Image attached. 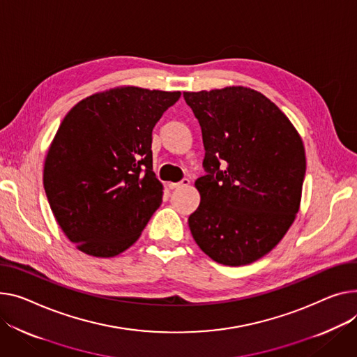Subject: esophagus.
<instances>
[{"instance_id":"1","label":"esophagus","mask_w":357,"mask_h":357,"mask_svg":"<svg viewBox=\"0 0 357 357\" xmlns=\"http://www.w3.org/2000/svg\"><path fill=\"white\" fill-rule=\"evenodd\" d=\"M186 186H189V179H186V178L178 183H169L171 189H181V188H186Z\"/></svg>"}]
</instances>
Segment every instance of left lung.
Listing matches in <instances>:
<instances>
[{"label": "left lung", "instance_id": "obj_1", "mask_svg": "<svg viewBox=\"0 0 357 357\" xmlns=\"http://www.w3.org/2000/svg\"><path fill=\"white\" fill-rule=\"evenodd\" d=\"M201 125L205 176L199 206L188 218L199 248L240 267L268 254L300 209L305 175L303 140L270 99L244 86L183 91Z\"/></svg>", "mask_w": 357, "mask_h": 357}]
</instances>
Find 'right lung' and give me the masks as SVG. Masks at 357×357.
<instances>
[{
    "mask_svg": "<svg viewBox=\"0 0 357 357\" xmlns=\"http://www.w3.org/2000/svg\"><path fill=\"white\" fill-rule=\"evenodd\" d=\"M181 91L109 89L66 114L47 151L43 183L56 221L82 252L109 258L133 245L162 204L152 130Z\"/></svg>",
    "mask_w": 357,
    "mask_h": 357,
    "instance_id": "add662e5",
    "label": "right lung"
}]
</instances>
